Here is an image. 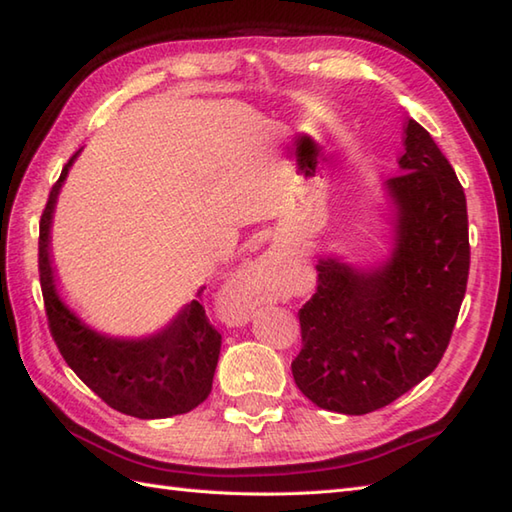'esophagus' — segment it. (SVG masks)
I'll return each mask as SVG.
<instances>
[{"label": "esophagus", "mask_w": 512, "mask_h": 512, "mask_svg": "<svg viewBox=\"0 0 512 512\" xmlns=\"http://www.w3.org/2000/svg\"><path fill=\"white\" fill-rule=\"evenodd\" d=\"M270 262L268 259H259V262H250L242 273H239V281H237V286L239 288H257V286H264L266 281H268V277H270ZM246 310H248V306H239V312L242 314H246Z\"/></svg>", "instance_id": "obj_1"}]
</instances>
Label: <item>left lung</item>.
I'll return each mask as SVG.
<instances>
[{"mask_svg":"<svg viewBox=\"0 0 512 512\" xmlns=\"http://www.w3.org/2000/svg\"><path fill=\"white\" fill-rule=\"evenodd\" d=\"M398 167L385 184L396 209L394 253L369 270L319 259L317 292L299 310L295 383L317 407L347 416L389 405L438 367L469 279L464 189L413 118Z\"/></svg>","mask_w":512,"mask_h":512,"instance_id":"1","label":"left lung"}]
</instances>
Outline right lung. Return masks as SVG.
I'll return each mask as SVG.
<instances>
[{
  "mask_svg": "<svg viewBox=\"0 0 512 512\" xmlns=\"http://www.w3.org/2000/svg\"><path fill=\"white\" fill-rule=\"evenodd\" d=\"M52 184L39 222V279L48 328L63 361L112 409L154 420L187 413L206 400L220 358L222 334L193 299L165 330L147 339H112L81 323L61 301L50 262V226L61 184L74 158Z\"/></svg>",
  "mask_w": 512,
  "mask_h": 512,
  "instance_id": "add662e5",
  "label": "right lung"
}]
</instances>
